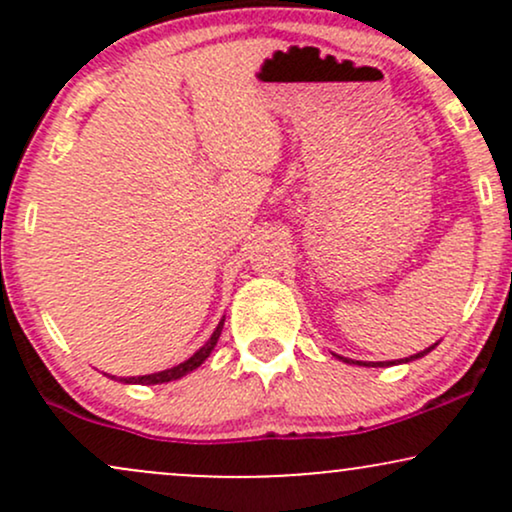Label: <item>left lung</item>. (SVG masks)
<instances>
[{"label":"left lung","instance_id":"left-lung-1","mask_svg":"<svg viewBox=\"0 0 512 512\" xmlns=\"http://www.w3.org/2000/svg\"><path fill=\"white\" fill-rule=\"evenodd\" d=\"M438 346V342L433 344V346H428V349H424V351H419V354H414V356H409V358H399V361H378V363H366V361H351V358H344V356H337V358H342L344 363H351V366H368V368H385V366H397V363H409V361H416V358H421V356H426L428 351H433Z\"/></svg>","mask_w":512,"mask_h":512}]
</instances>
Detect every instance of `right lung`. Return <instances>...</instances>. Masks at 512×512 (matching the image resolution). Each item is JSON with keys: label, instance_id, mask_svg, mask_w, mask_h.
<instances>
[{"label": "right lung", "instance_id": "obj_1", "mask_svg": "<svg viewBox=\"0 0 512 512\" xmlns=\"http://www.w3.org/2000/svg\"><path fill=\"white\" fill-rule=\"evenodd\" d=\"M223 320H226V317H221V322H219V325H216L214 334H211L207 342L199 346V349L190 358H187V361H182V363H178V366H173V368L158 370V373L137 375V378H120V383H127V385H161V383H170V380H180L182 375L192 373V370L202 366V363L209 358L211 351H214V346H216V342H219V337H221ZM108 378L115 380V375H108Z\"/></svg>", "mask_w": 512, "mask_h": 512}]
</instances>
